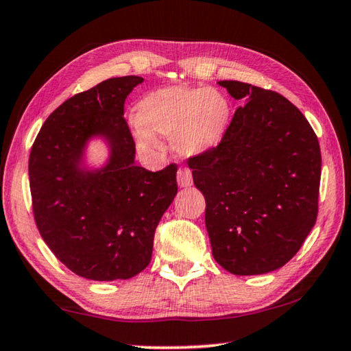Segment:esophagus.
Returning <instances> with one entry per match:
<instances>
[{
  "instance_id": "esophagus-1",
  "label": "esophagus",
  "mask_w": 351,
  "mask_h": 351,
  "mask_svg": "<svg viewBox=\"0 0 351 351\" xmlns=\"http://www.w3.org/2000/svg\"><path fill=\"white\" fill-rule=\"evenodd\" d=\"M176 180H178V186L180 187H190L193 184L192 173H190V170H187V169L178 170Z\"/></svg>"
}]
</instances>
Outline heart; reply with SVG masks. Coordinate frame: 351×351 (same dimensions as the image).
Here are the masks:
<instances>
[{
	"instance_id": "obj_1",
	"label": "heart",
	"mask_w": 351,
	"mask_h": 351,
	"mask_svg": "<svg viewBox=\"0 0 351 351\" xmlns=\"http://www.w3.org/2000/svg\"><path fill=\"white\" fill-rule=\"evenodd\" d=\"M134 141L141 150L158 145L156 136L173 138L175 150L197 158L219 145L228 132L230 104L215 88L165 86L147 93L134 106Z\"/></svg>"
}]
</instances>
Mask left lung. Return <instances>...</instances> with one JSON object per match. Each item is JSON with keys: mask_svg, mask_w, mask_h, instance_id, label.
<instances>
[{"mask_svg": "<svg viewBox=\"0 0 351 351\" xmlns=\"http://www.w3.org/2000/svg\"><path fill=\"white\" fill-rule=\"evenodd\" d=\"M243 106L217 148L189 159L206 198L212 255L235 276L282 268L317 218L320 147L305 116L282 94L221 80Z\"/></svg>", "mask_w": 351, "mask_h": 351, "instance_id": "8db88e82", "label": "left lung"}]
</instances>
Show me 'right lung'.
I'll use <instances>...</instances> for the list:
<instances>
[{
  "mask_svg": "<svg viewBox=\"0 0 351 351\" xmlns=\"http://www.w3.org/2000/svg\"><path fill=\"white\" fill-rule=\"evenodd\" d=\"M138 75L114 77L75 94L46 119L29 156L32 207L41 239L74 274L127 280L152 260L154 230L176 197V165L148 171L123 104ZM94 138L109 148L99 168L86 164Z\"/></svg>",
  "mask_w": 351,
  "mask_h": 351,
  "instance_id": "obj_1",
  "label": "right lung"
}]
</instances>
